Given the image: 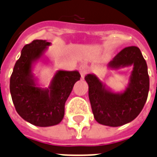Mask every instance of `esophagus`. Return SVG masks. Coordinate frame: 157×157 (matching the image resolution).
Instances as JSON below:
<instances>
[{
  "label": "esophagus",
  "instance_id": "1",
  "mask_svg": "<svg viewBox=\"0 0 157 157\" xmlns=\"http://www.w3.org/2000/svg\"><path fill=\"white\" fill-rule=\"evenodd\" d=\"M79 71H80V73H81V78H84L85 76L87 73V66L85 64H81L80 67H79Z\"/></svg>",
  "mask_w": 157,
  "mask_h": 157
}]
</instances>
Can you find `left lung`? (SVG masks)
I'll return each instance as SVG.
<instances>
[{
	"label": "left lung",
	"mask_w": 157,
	"mask_h": 157,
	"mask_svg": "<svg viewBox=\"0 0 157 157\" xmlns=\"http://www.w3.org/2000/svg\"><path fill=\"white\" fill-rule=\"evenodd\" d=\"M133 67L129 82L123 91L114 92L95 74H88L89 98L95 120L109 127H119L132 122L140 114L149 91L147 66L137 47L123 49L109 63L108 68L118 70Z\"/></svg>",
	"instance_id": "8db88e82"
}]
</instances>
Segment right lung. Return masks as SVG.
Masks as SVG:
<instances>
[{
    "mask_svg": "<svg viewBox=\"0 0 157 157\" xmlns=\"http://www.w3.org/2000/svg\"><path fill=\"white\" fill-rule=\"evenodd\" d=\"M51 44L47 40L36 39L24 46L10 77V94L17 114L38 127H51L60 123L66 101L81 77L76 70H59L48 88L39 86L33 68L39 59H44Z\"/></svg>",
    "mask_w": 157,
    "mask_h": 157,
    "instance_id": "obj_1",
    "label": "right lung"
}]
</instances>
